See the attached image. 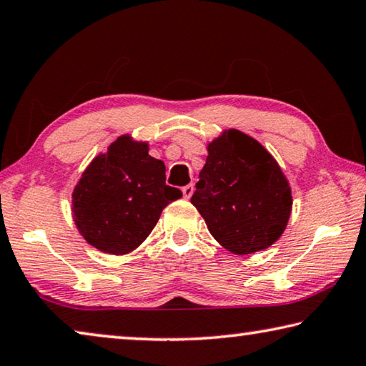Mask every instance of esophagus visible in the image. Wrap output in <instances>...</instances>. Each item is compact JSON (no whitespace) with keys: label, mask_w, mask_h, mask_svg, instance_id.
Listing matches in <instances>:
<instances>
[{"label":"esophagus","mask_w":366,"mask_h":366,"mask_svg":"<svg viewBox=\"0 0 366 366\" xmlns=\"http://www.w3.org/2000/svg\"><path fill=\"white\" fill-rule=\"evenodd\" d=\"M183 196L187 197V199H189L191 196H193V193H194V187L193 184H187V187H183Z\"/></svg>","instance_id":"esophagus-1"}]
</instances>
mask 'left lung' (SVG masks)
Instances as JSON below:
<instances>
[{"label": "left lung", "instance_id": "8db88e82", "mask_svg": "<svg viewBox=\"0 0 366 366\" xmlns=\"http://www.w3.org/2000/svg\"><path fill=\"white\" fill-rule=\"evenodd\" d=\"M191 202L225 249L251 254L269 248L284 233L292 191L279 164L259 142L229 129L207 146Z\"/></svg>", "mask_w": 366, "mask_h": 366}]
</instances>
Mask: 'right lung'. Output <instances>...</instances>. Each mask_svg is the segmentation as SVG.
<instances>
[{"instance_id": "right-lung-1", "label": "right lung", "mask_w": 366, "mask_h": 366, "mask_svg": "<svg viewBox=\"0 0 366 366\" xmlns=\"http://www.w3.org/2000/svg\"><path fill=\"white\" fill-rule=\"evenodd\" d=\"M179 197L182 191L165 183L164 162L149 155V144L123 134L84 170L73 191V217L89 244L127 254Z\"/></svg>"}]
</instances>
